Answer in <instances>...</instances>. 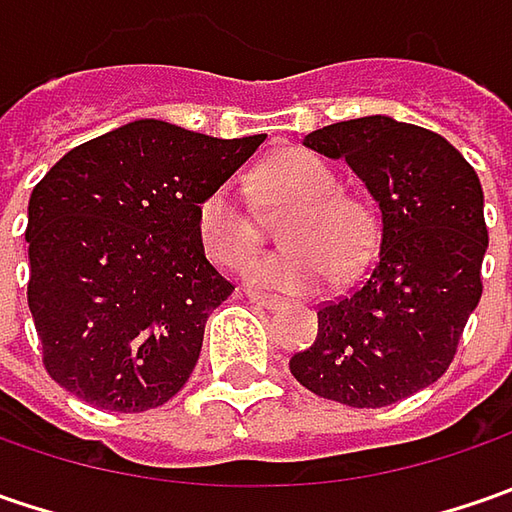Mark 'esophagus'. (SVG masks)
I'll use <instances>...</instances> for the list:
<instances>
[{"label": "esophagus", "instance_id": "esophagus-1", "mask_svg": "<svg viewBox=\"0 0 512 512\" xmlns=\"http://www.w3.org/2000/svg\"><path fill=\"white\" fill-rule=\"evenodd\" d=\"M247 302H250V305L265 307V310H279V307L285 305V299H279V296H265V293H256V290H247Z\"/></svg>", "mask_w": 512, "mask_h": 512}]
</instances>
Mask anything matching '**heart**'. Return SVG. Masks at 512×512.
<instances>
[{"label": "heart", "instance_id": "b5f03b06", "mask_svg": "<svg viewBox=\"0 0 512 512\" xmlns=\"http://www.w3.org/2000/svg\"><path fill=\"white\" fill-rule=\"evenodd\" d=\"M262 205L288 216L279 225L282 250L256 259L247 279L253 285L310 293L336 273L356 276L379 242V219L370 202L339 187L327 162L307 150H279L256 173ZM196 230L205 253L222 267H245L262 245V225L239 187H213L196 207Z\"/></svg>", "mask_w": 512, "mask_h": 512}]
</instances>
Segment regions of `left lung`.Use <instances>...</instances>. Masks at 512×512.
Segmentation results:
<instances>
[{
    "label": "left lung",
    "mask_w": 512,
    "mask_h": 512,
    "mask_svg": "<svg viewBox=\"0 0 512 512\" xmlns=\"http://www.w3.org/2000/svg\"><path fill=\"white\" fill-rule=\"evenodd\" d=\"M305 145L356 170L382 236L362 285L319 305V336L290 373L347 407L402 402L450 367L482 299V182L444 136L390 116L327 125Z\"/></svg>",
    "instance_id": "obj_1"
}]
</instances>
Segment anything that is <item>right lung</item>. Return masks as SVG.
<instances>
[{"instance_id":"add662e5","label":"right lung","mask_w":512,"mask_h":512,"mask_svg":"<svg viewBox=\"0 0 512 512\" xmlns=\"http://www.w3.org/2000/svg\"><path fill=\"white\" fill-rule=\"evenodd\" d=\"M265 142L139 119L65 153L28 205V307L42 364L82 402L142 413L199 362L233 285L205 259L196 207Z\"/></svg>"}]
</instances>
